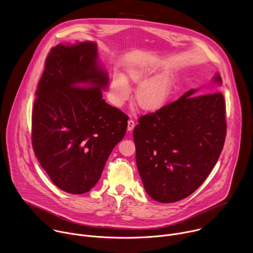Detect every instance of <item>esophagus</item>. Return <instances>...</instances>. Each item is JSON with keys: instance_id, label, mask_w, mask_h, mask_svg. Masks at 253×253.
Listing matches in <instances>:
<instances>
[{"instance_id": "esophagus-1", "label": "esophagus", "mask_w": 253, "mask_h": 253, "mask_svg": "<svg viewBox=\"0 0 253 253\" xmlns=\"http://www.w3.org/2000/svg\"><path fill=\"white\" fill-rule=\"evenodd\" d=\"M134 127H135V122H134V120L130 119V120L128 121V126H127L128 131H129V132H131V131L134 129Z\"/></svg>"}]
</instances>
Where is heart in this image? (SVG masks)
<instances>
[{"label":"heart","mask_w":253,"mask_h":253,"mask_svg":"<svg viewBox=\"0 0 253 253\" xmlns=\"http://www.w3.org/2000/svg\"><path fill=\"white\" fill-rule=\"evenodd\" d=\"M152 71L148 68H130L128 78L135 84H141L136 92L137 104L146 111H156L162 108L171 93V78L169 75H159L150 79ZM113 103L121 106L131 95V87L126 77L115 73L111 82Z\"/></svg>","instance_id":"obj_1"}]
</instances>
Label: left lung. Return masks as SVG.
Masks as SVG:
<instances>
[{
	"mask_svg": "<svg viewBox=\"0 0 253 253\" xmlns=\"http://www.w3.org/2000/svg\"><path fill=\"white\" fill-rule=\"evenodd\" d=\"M213 80L222 83L218 74ZM196 92L189 90L156 112L141 116L133 130L136 164L144 188L161 203L192 194L212 171L224 145L222 93Z\"/></svg>",
	"mask_w": 253,
	"mask_h": 253,
	"instance_id": "1",
	"label": "left lung"
}]
</instances>
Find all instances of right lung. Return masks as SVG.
<instances>
[{
	"mask_svg": "<svg viewBox=\"0 0 253 253\" xmlns=\"http://www.w3.org/2000/svg\"><path fill=\"white\" fill-rule=\"evenodd\" d=\"M108 81L95 43L59 44L46 58L32 112V144L65 192L90 191L125 136L128 116L102 99Z\"/></svg>",
	"mask_w": 253,
	"mask_h": 253,
	"instance_id": "1",
	"label": "right lung"
}]
</instances>
